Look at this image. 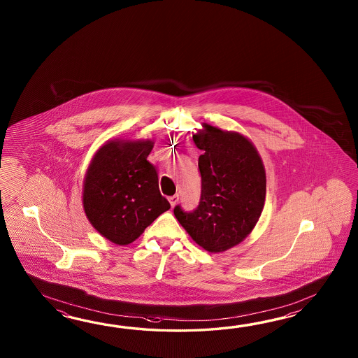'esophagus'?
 <instances>
[{"instance_id": "esophagus-1", "label": "esophagus", "mask_w": 358, "mask_h": 358, "mask_svg": "<svg viewBox=\"0 0 358 358\" xmlns=\"http://www.w3.org/2000/svg\"><path fill=\"white\" fill-rule=\"evenodd\" d=\"M178 201H179V196L178 194H174V196H171V197H169V202H170V205L171 207H174V206L178 203Z\"/></svg>"}]
</instances>
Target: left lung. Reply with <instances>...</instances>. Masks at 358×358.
<instances>
[{"instance_id":"1","label":"left lung","mask_w":358,"mask_h":358,"mask_svg":"<svg viewBox=\"0 0 358 358\" xmlns=\"http://www.w3.org/2000/svg\"><path fill=\"white\" fill-rule=\"evenodd\" d=\"M193 141L202 179L199 205L174 215L203 250L224 252L241 243L257 224L266 197V173L256 147L236 131L202 125Z\"/></svg>"}]
</instances>
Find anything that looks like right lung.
<instances>
[{"mask_svg":"<svg viewBox=\"0 0 358 358\" xmlns=\"http://www.w3.org/2000/svg\"><path fill=\"white\" fill-rule=\"evenodd\" d=\"M153 142L114 139L93 156L83 187L84 213L110 242L131 243L170 203L161 196L156 168L147 160Z\"/></svg>","mask_w":358,"mask_h":358,"instance_id":"add662e5","label":"right lung"}]
</instances>
